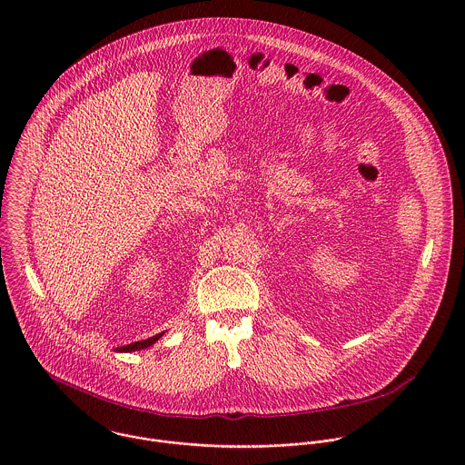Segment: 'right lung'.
<instances>
[{
	"label": "right lung",
	"mask_w": 465,
	"mask_h": 465,
	"mask_svg": "<svg viewBox=\"0 0 465 465\" xmlns=\"http://www.w3.org/2000/svg\"><path fill=\"white\" fill-rule=\"evenodd\" d=\"M163 336V332H159V334H155V336H152V338H146V340H141V341H134V343H129V345H124V347H118V351H122V352H131V351H139V349H146V347H150L152 343H155L159 338Z\"/></svg>",
	"instance_id": "add662e5"
}]
</instances>
